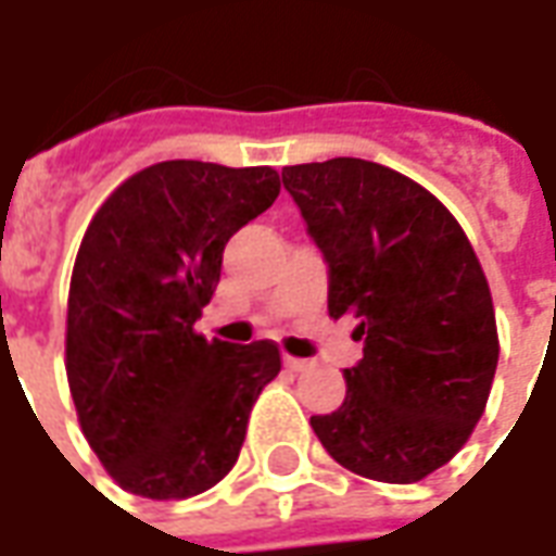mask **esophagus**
I'll return each mask as SVG.
<instances>
[{
    "instance_id": "obj_1",
    "label": "esophagus",
    "mask_w": 556,
    "mask_h": 556,
    "mask_svg": "<svg viewBox=\"0 0 556 556\" xmlns=\"http://www.w3.org/2000/svg\"><path fill=\"white\" fill-rule=\"evenodd\" d=\"M282 363H286V369H291V372H306V369L313 366L309 361H303V357H291V354H286Z\"/></svg>"
}]
</instances>
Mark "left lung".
<instances>
[{"mask_svg": "<svg viewBox=\"0 0 556 556\" xmlns=\"http://www.w3.org/2000/svg\"><path fill=\"white\" fill-rule=\"evenodd\" d=\"M282 184L330 265L327 313L351 315L363 361L345 402L313 417L327 453L378 482H419L453 458L497 369L489 279L441 199L381 163L286 166Z\"/></svg>", "mask_w": 556, "mask_h": 556, "instance_id": "8db88e82", "label": "left lung"}]
</instances>
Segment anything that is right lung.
<instances>
[{"label": "right lung", "instance_id": "add662e5", "mask_svg": "<svg viewBox=\"0 0 556 556\" xmlns=\"http://www.w3.org/2000/svg\"><path fill=\"white\" fill-rule=\"evenodd\" d=\"M279 172L163 160L118 184L79 243L65 369L79 429L106 473L148 501H184L229 473L277 342L195 333L223 247L274 205Z\"/></svg>", "mask_w": 556, "mask_h": 556}]
</instances>
